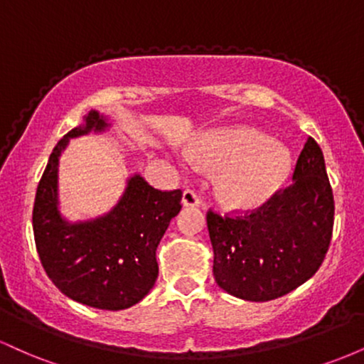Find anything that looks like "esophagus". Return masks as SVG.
Listing matches in <instances>:
<instances>
[{
    "label": "esophagus",
    "instance_id": "esophagus-1",
    "mask_svg": "<svg viewBox=\"0 0 364 364\" xmlns=\"http://www.w3.org/2000/svg\"><path fill=\"white\" fill-rule=\"evenodd\" d=\"M181 203L183 207H198L202 202H200L198 195H196L193 190H185L181 196Z\"/></svg>",
    "mask_w": 364,
    "mask_h": 364
}]
</instances>
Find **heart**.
I'll return each mask as SVG.
<instances>
[{
	"label": "heart",
	"mask_w": 364,
	"mask_h": 364,
	"mask_svg": "<svg viewBox=\"0 0 364 364\" xmlns=\"http://www.w3.org/2000/svg\"><path fill=\"white\" fill-rule=\"evenodd\" d=\"M190 157L220 171L215 193L228 207L252 210L281 190L291 173V152L253 128H225L205 133L191 145Z\"/></svg>",
	"instance_id": "1"
}]
</instances>
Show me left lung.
Wrapping results in <instances>:
<instances>
[{"mask_svg":"<svg viewBox=\"0 0 364 364\" xmlns=\"http://www.w3.org/2000/svg\"><path fill=\"white\" fill-rule=\"evenodd\" d=\"M214 277L228 294L270 301L318 270L333 228V195L321 149L308 139L292 185L253 214L237 219L208 212Z\"/></svg>","mask_w":364,"mask_h":364,"instance_id":"obj_1","label":"left lung"}]
</instances>
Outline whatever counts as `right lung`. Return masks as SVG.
Here are the masks:
<instances>
[{"label": "right lung", "instance_id": "add662e5", "mask_svg": "<svg viewBox=\"0 0 364 364\" xmlns=\"http://www.w3.org/2000/svg\"><path fill=\"white\" fill-rule=\"evenodd\" d=\"M111 127V116L92 109L58 141L37 186L32 225L41 263L54 286L73 301L118 311L141 301L156 284L157 246L181 210V190H156L133 173L109 210L87 220L66 219L60 207L63 152L72 139L102 135Z\"/></svg>", "mask_w": 364, "mask_h": 364}]
</instances>
